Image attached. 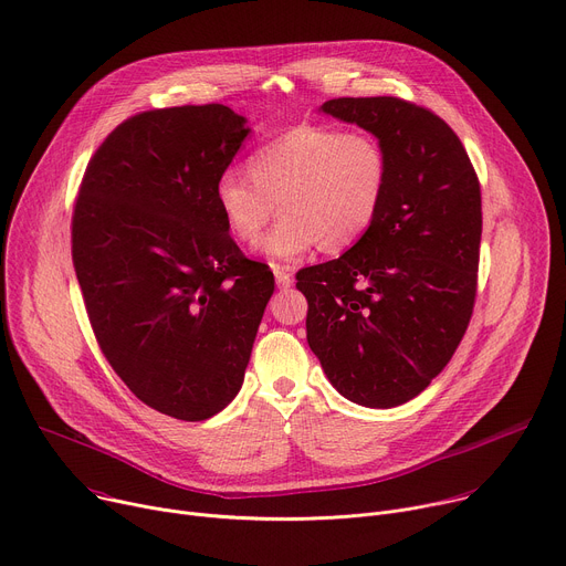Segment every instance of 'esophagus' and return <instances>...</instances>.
Here are the masks:
<instances>
[{"mask_svg": "<svg viewBox=\"0 0 566 566\" xmlns=\"http://www.w3.org/2000/svg\"><path fill=\"white\" fill-rule=\"evenodd\" d=\"M273 275H275V282H277V289H289L293 284V277L286 269L282 266H273Z\"/></svg>", "mask_w": 566, "mask_h": 566, "instance_id": "obj_1", "label": "esophagus"}]
</instances>
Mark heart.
<instances>
[{
  "label": "heart",
  "mask_w": 566,
  "mask_h": 566,
  "mask_svg": "<svg viewBox=\"0 0 566 566\" xmlns=\"http://www.w3.org/2000/svg\"><path fill=\"white\" fill-rule=\"evenodd\" d=\"M250 176L226 169L214 185V202L228 234L248 245L275 214L282 219L260 243L275 262H295L316 245L336 254L361 241L375 223L388 160L366 133L327 126L293 128L254 153Z\"/></svg>",
  "instance_id": "heart-1"
}]
</instances>
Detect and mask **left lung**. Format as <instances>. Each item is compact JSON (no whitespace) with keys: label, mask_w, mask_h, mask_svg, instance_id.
I'll return each mask as SVG.
<instances>
[{"label":"left lung","mask_w":566,"mask_h":566,"mask_svg":"<svg viewBox=\"0 0 566 566\" xmlns=\"http://www.w3.org/2000/svg\"><path fill=\"white\" fill-rule=\"evenodd\" d=\"M321 111L379 139L388 185L361 241L295 275L310 302L306 340L343 397L392 408L444 370L468 332L481 185L458 135L422 106L397 96H340Z\"/></svg>","instance_id":"obj_1"}]
</instances>
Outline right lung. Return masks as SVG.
<instances>
[{
	"label": "right lung",
	"instance_id": "1",
	"mask_svg": "<svg viewBox=\"0 0 566 566\" xmlns=\"http://www.w3.org/2000/svg\"><path fill=\"white\" fill-rule=\"evenodd\" d=\"M248 133L221 104L139 113L96 148L74 205L72 262L101 352L137 399L185 422L237 397L275 289L214 202Z\"/></svg>",
	"mask_w": 566,
	"mask_h": 566
}]
</instances>
